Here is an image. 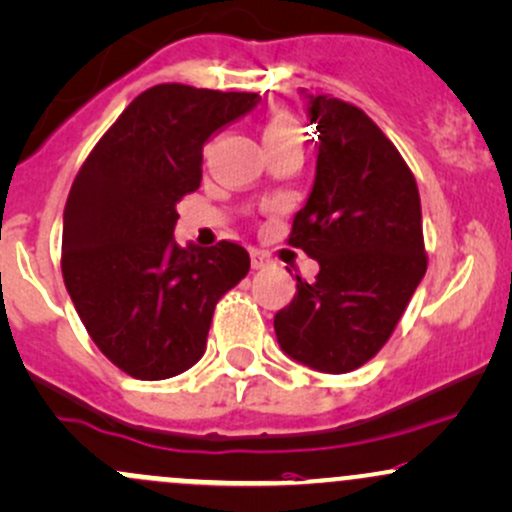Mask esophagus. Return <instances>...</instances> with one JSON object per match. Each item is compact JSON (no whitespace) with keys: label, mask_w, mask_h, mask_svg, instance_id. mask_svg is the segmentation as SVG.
Masks as SVG:
<instances>
[{"label":"esophagus","mask_w":512,"mask_h":512,"mask_svg":"<svg viewBox=\"0 0 512 512\" xmlns=\"http://www.w3.org/2000/svg\"><path fill=\"white\" fill-rule=\"evenodd\" d=\"M250 257H252V267H255V269L267 267L269 262H272V255H269L267 250H260V247H255V250L250 252Z\"/></svg>","instance_id":"obj_1"}]
</instances>
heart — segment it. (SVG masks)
Returning a JSON list of instances; mask_svg holds the SVG:
<instances>
[{
  "label": "heart",
  "mask_w": 512,
  "mask_h": 512,
  "mask_svg": "<svg viewBox=\"0 0 512 512\" xmlns=\"http://www.w3.org/2000/svg\"><path fill=\"white\" fill-rule=\"evenodd\" d=\"M301 133V123L289 109L269 111L265 123H262L265 143H289V140L301 143Z\"/></svg>",
  "instance_id": "1"
}]
</instances>
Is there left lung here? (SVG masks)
Segmentation results:
<instances>
[{
	"label": "left lung",
	"mask_w": 512,
	"mask_h": 512,
	"mask_svg": "<svg viewBox=\"0 0 512 512\" xmlns=\"http://www.w3.org/2000/svg\"><path fill=\"white\" fill-rule=\"evenodd\" d=\"M318 131L316 182L289 245L320 265L296 274V296L274 316L289 357L325 374L369 362L401 320L428 269L420 194L411 167L355 104L308 94Z\"/></svg>",
	"instance_id": "left-lung-1"
}]
</instances>
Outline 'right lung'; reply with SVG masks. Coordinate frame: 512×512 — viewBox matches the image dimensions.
Segmentation results:
<instances>
[{
    "label": "right lung",
    "mask_w": 512,
    "mask_h": 512,
    "mask_svg": "<svg viewBox=\"0 0 512 512\" xmlns=\"http://www.w3.org/2000/svg\"><path fill=\"white\" fill-rule=\"evenodd\" d=\"M260 101L252 92L155 84L123 109L72 182L63 279L89 338L133 379L187 372L213 308L250 269L243 245L179 247L177 201L201 184L204 143Z\"/></svg>",
    "instance_id": "obj_1"
}]
</instances>
